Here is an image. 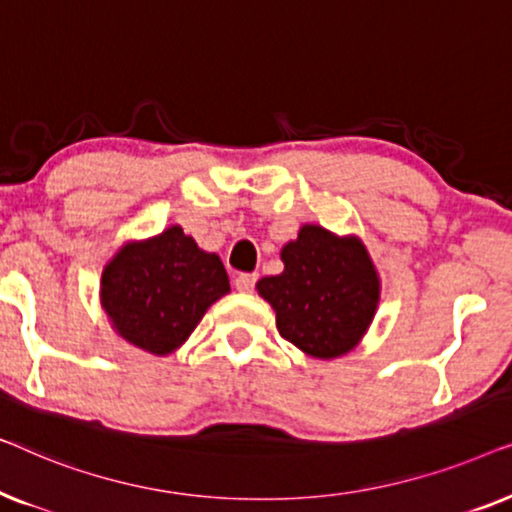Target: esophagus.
<instances>
[{
	"mask_svg": "<svg viewBox=\"0 0 512 512\" xmlns=\"http://www.w3.org/2000/svg\"><path fill=\"white\" fill-rule=\"evenodd\" d=\"M258 275L256 272H242V275L235 277V289L237 291H251L254 289Z\"/></svg>",
	"mask_w": 512,
	"mask_h": 512,
	"instance_id": "esophagus-1",
	"label": "esophagus"
}]
</instances>
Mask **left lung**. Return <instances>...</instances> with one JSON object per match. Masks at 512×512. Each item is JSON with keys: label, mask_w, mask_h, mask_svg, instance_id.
Wrapping results in <instances>:
<instances>
[{"label": "left lung", "mask_w": 512, "mask_h": 512, "mask_svg": "<svg viewBox=\"0 0 512 512\" xmlns=\"http://www.w3.org/2000/svg\"><path fill=\"white\" fill-rule=\"evenodd\" d=\"M284 272L256 284L277 331L314 359H338L366 335L380 303V277L356 235L305 223L282 249Z\"/></svg>", "instance_id": "left-lung-1"}]
</instances>
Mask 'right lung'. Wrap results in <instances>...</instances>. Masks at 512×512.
<instances>
[{
	"mask_svg": "<svg viewBox=\"0 0 512 512\" xmlns=\"http://www.w3.org/2000/svg\"><path fill=\"white\" fill-rule=\"evenodd\" d=\"M230 291L221 258L170 226L128 242L104 265L100 300L111 326L144 352L167 356L188 340L207 307Z\"/></svg>",
	"mask_w": 512,
	"mask_h": 512,
	"instance_id": "obj_1",
	"label": "right lung"
}]
</instances>
